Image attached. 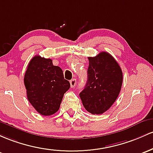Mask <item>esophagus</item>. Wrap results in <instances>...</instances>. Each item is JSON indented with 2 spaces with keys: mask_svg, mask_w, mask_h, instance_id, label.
<instances>
[{
  "mask_svg": "<svg viewBox=\"0 0 153 153\" xmlns=\"http://www.w3.org/2000/svg\"><path fill=\"white\" fill-rule=\"evenodd\" d=\"M76 84V79H72L70 81V85H71V87H74L75 85Z\"/></svg>",
  "mask_w": 153,
  "mask_h": 153,
  "instance_id": "34e87169",
  "label": "esophagus"
}]
</instances>
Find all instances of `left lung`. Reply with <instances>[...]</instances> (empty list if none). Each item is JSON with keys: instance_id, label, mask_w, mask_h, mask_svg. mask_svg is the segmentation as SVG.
Wrapping results in <instances>:
<instances>
[{"instance_id": "1", "label": "left lung", "mask_w": 153, "mask_h": 153, "mask_svg": "<svg viewBox=\"0 0 153 153\" xmlns=\"http://www.w3.org/2000/svg\"><path fill=\"white\" fill-rule=\"evenodd\" d=\"M88 59L87 82L79 97L88 112L102 114L119 95L123 73L117 61L107 52H101Z\"/></svg>"}]
</instances>
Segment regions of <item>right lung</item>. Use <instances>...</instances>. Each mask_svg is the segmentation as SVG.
<instances>
[{
    "label": "right lung",
    "mask_w": 153,
    "mask_h": 153,
    "mask_svg": "<svg viewBox=\"0 0 153 153\" xmlns=\"http://www.w3.org/2000/svg\"><path fill=\"white\" fill-rule=\"evenodd\" d=\"M24 82L28 100L39 114L51 116L58 111L70 83L52 60L35 56L25 72Z\"/></svg>",
    "instance_id": "1"
}]
</instances>
